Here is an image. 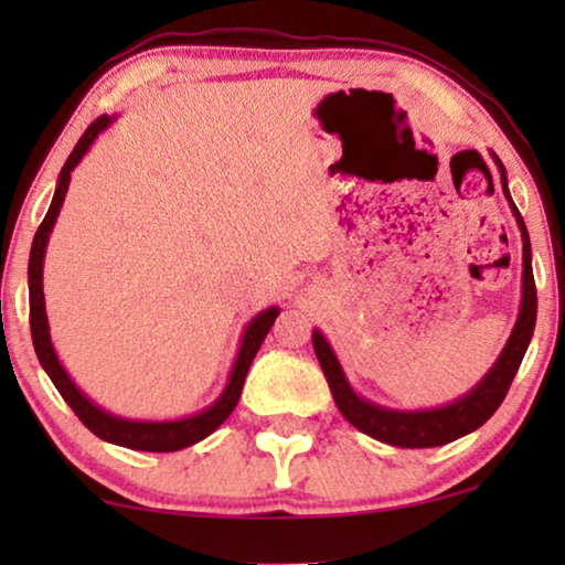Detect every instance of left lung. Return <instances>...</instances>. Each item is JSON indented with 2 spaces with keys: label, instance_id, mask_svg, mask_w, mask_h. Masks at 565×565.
<instances>
[{
  "label": "left lung",
  "instance_id": "8db88e82",
  "mask_svg": "<svg viewBox=\"0 0 565 565\" xmlns=\"http://www.w3.org/2000/svg\"><path fill=\"white\" fill-rule=\"evenodd\" d=\"M501 172V188L512 205V213L516 218V226L522 231V303L520 316L509 334V342L501 350L499 360L493 362V367L486 373L481 383L473 391H468L466 396L452 401V404L439 406V408H424V412H393V408L377 406L373 401L360 398L352 391V385L347 383L344 370L339 365L334 350H331L327 339L319 329L313 331V352L321 362L323 375H327L331 396H334L339 412L352 427L365 431L373 439H381L385 445L393 447H439L452 443L462 435L481 427L493 416V412L504 401L509 385H512L516 370L522 365L524 352H527L532 331H535L537 319V290H535V277H532V249H530V234L524 226L520 211L512 203L507 188V169L501 164L497 153H491Z\"/></svg>",
  "mask_w": 565,
  "mask_h": 565
}]
</instances>
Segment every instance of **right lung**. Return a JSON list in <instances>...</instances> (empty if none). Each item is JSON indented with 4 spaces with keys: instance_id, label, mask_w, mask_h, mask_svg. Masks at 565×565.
I'll list each match as a JSON object with an SVG mask.
<instances>
[{
    "instance_id": "add662e5",
    "label": "right lung",
    "mask_w": 565,
    "mask_h": 565,
    "mask_svg": "<svg viewBox=\"0 0 565 565\" xmlns=\"http://www.w3.org/2000/svg\"><path fill=\"white\" fill-rule=\"evenodd\" d=\"M115 118H107V115H99V118L92 122V126L84 130V136L79 138V143L74 146V151L68 153L64 169L58 174V184L56 192H53L51 207L45 213V218L41 226L35 231L33 238V249H30V265H28V285H30V334H33V347L38 360L49 377L56 385L61 396L72 412L79 416L84 427H87L92 435H97L105 443L120 445V447H130V450H143V452H174L182 450V447H190L205 439L207 435H213L215 429L221 427L223 422L228 419L231 412H234L238 404V396H242L246 373H249V365L254 360V354L259 352L262 342H265L267 331L273 329V323L280 313V308L269 306L267 311L257 313L252 319L249 327L244 331L242 347H238L234 370H231V377L226 383V388L215 401L213 406L203 408L200 414H192L188 419H174V422H134V419H120L105 408H99L97 404L84 396V393L76 388L72 377L61 365L56 358V350L51 344V331H49V316H45V298H43V257H45V246H49V236L53 231V223L58 218L61 205H64L68 182H72V172L74 167L79 164L84 153L89 151V146L95 143V138L103 134V130L110 126Z\"/></svg>"
}]
</instances>
